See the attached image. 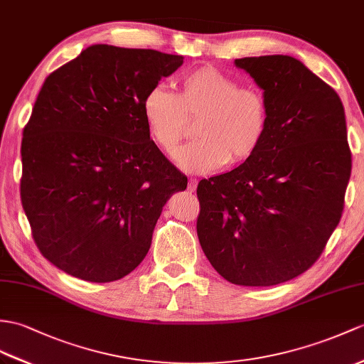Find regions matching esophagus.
I'll use <instances>...</instances> for the list:
<instances>
[{"instance_id":"esophagus-1","label":"esophagus","mask_w":364,"mask_h":364,"mask_svg":"<svg viewBox=\"0 0 364 364\" xmlns=\"http://www.w3.org/2000/svg\"><path fill=\"white\" fill-rule=\"evenodd\" d=\"M197 184H198V181L196 178H191L189 184H188V191L189 192H196L197 191Z\"/></svg>"}]
</instances>
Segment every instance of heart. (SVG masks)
I'll return each mask as SVG.
<instances>
[{"label": "heart", "mask_w": 364, "mask_h": 364, "mask_svg": "<svg viewBox=\"0 0 364 364\" xmlns=\"http://www.w3.org/2000/svg\"><path fill=\"white\" fill-rule=\"evenodd\" d=\"M149 138L166 155H173L196 122L197 142L175 155L189 172H214L250 161L269 129V104L264 91L240 87L234 75L213 65L186 71L173 95L161 85L150 88L141 102Z\"/></svg>", "instance_id": "obj_1"}]
</instances>
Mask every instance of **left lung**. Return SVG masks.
Instances as JSON below:
<instances>
[{"label": "left lung", "instance_id": "obj_1", "mask_svg": "<svg viewBox=\"0 0 364 364\" xmlns=\"http://www.w3.org/2000/svg\"><path fill=\"white\" fill-rule=\"evenodd\" d=\"M235 66L264 90L269 129L250 161L197 188L198 240L228 282L269 287L323 255L344 209L352 154L336 91L290 55Z\"/></svg>", "mask_w": 364, "mask_h": 364}]
</instances>
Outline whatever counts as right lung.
Here are the masks:
<instances>
[{
    "mask_svg": "<svg viewBox=\"0 0 364 364\" xmlns=\"http://www.w3.org/2000/svg\"><path fill=\"white\" fill-rule=\"evenodd\" d=\"M183 65L154 49L95 45L50 73L21 141V205L45 259L113 282L146 257L155 225L188 178L142 119L146 92Z\"/></svg>",
    "mask_w": 364,
    "mask_h": 364,
    "instance_id": "right-lung-1",
    "label": "right lung"
}]
</instances>
